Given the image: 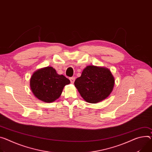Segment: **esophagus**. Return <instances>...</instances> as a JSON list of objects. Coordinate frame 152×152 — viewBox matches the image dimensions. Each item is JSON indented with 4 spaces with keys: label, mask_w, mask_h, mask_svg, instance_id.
Masks as SVG:
<instances>
[{
    "label": "esophagus",
    "mask_w": 152,
    "mask_h": 152,
    "mask_svg": "<svg viewBox=\"0 0 152 152\" xmlns=\"http://www.w3.org/2000/svg\"><path fill=\"white\" fill-rule=\"evenodd\" d=\"M70 80L72 83L73 84V83H74V82H75V77H72L70 78Z\"/></svg>",
    "instance_id": "esophagus-1"
}]
</instances>
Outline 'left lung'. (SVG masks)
Masks as SVG:
<instances>
[{
	"label": "left lung",
	"instance_id": "1",
	"mask_svg": "<svg viewBox=\"0 0 152 152\" xmlns=\"http://www.w3.org/2000/svg\"><path fill=\"white\" fill-rule=\"evenodd\" d=\"M114 86L115 78L109 69L94 65L87 66L75 81V86L82 98L91 104L108 97Z\"/></svg>",
	"mask_w": 152,
	"mask_h": 152
}]
</instances>
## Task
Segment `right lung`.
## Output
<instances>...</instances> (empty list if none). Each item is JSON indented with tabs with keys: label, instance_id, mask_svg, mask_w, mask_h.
Segmentation results:
<instances>
[{
	"label": "right lung",
	"instance_id": "right-lung-1",
	"mask_svg": "<svg viewBox=\"0 0 152 152\" xmlns=\"http://www.w3.org/2000/svg\"><path fill=\"white\" fill-rule=\"evenodd\" d=\"M70 83V80L62 75H58L52 66L40 68L32 75L30 88L38 99L50 103L58 99L64 87Z\"/></svg>",
	"mask_w": 152,
	"mask_h": 152
}]
</instances>
